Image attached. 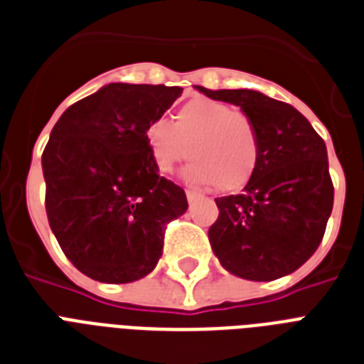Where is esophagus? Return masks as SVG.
I'll return each instance as SVG.
<instances>
[{"mask_svg": "<svg viewBox=\"0 0 364 364\" xmlns=\"http://www.w3.org/2000/svg\"><path fill=\"white\" fill-rule=\"evenodd\" d=\"M187 200L188 202H194V200L200 198V193H196V191H191V188H187Z\"/></svg>", "mask_w": 364, "mask_h": 364, "instance_id": "34e87169", "label": "esophagus"}]
</instances>
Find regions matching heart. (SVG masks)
<instances>
[{
    "mask_svg": "<svg viewBox=\"0 0 364 364\" xmlns=\"http://www.w3.org/2000/svg\"><path fill=\"white\" fill-rule=\"evenodd\" d=\"M154 168L168 173L193 154L185 177L234 193L251 179L259 162V136L253 121L232 105L196 98L177 111L176 121L154 119L145 128Z\"/></svg>",
    "mask_w": 364,
    "mask_h": 364,
    "instance_id": "heart-1",
    "label": "heart"
}]
</instances>
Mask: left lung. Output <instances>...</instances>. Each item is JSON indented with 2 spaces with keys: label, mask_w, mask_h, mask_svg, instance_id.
Returning <instances> with one entry per match:
<instances>
[{
  "label": "left lung",
  "mask_w": 364,
  "mask_h": 364,
  "mask_svg": "<svg viewBox=\"0 0 364 364\" xmlns=\"http://www.w3.org/2000/svg\"><path fill=\"white\" fill-rule=\"evenodd\" d=\"M240 105L259 136V162L242 194L215 198L210 243L225 270L251 282L294 272L316 253L333 211L327 147L300 111L257 90H210Z\"/></svg>",
  "instance_id": "obj_1"
}]
</instances>
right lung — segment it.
<instances>
[{
    "instance_id": "1",
    "label": "right lung",
    "mask_w": 364,
    "mask_h": 364,
    "mask_svg": "<svg viewBox=\"0 0 364 364\" xmlns=\"http://www.w3.org/2000/svg\"><path fill=\"white\" fill-rule=\"evenodd\" d=\"M181 87L111 82L70 105L41 164L48 225L65 257L96 282L130 283L154 270L166 225L187 211L179 185L159 176L145 128Z\"/></svg>"
}]
</instances>
